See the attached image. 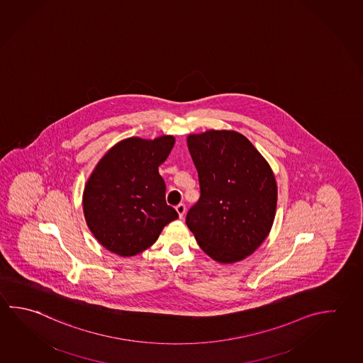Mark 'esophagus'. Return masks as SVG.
<instances>
[{"label": "esophagus", "instance_id": "34e87169", "mask_svg": "<svg viewBox=\"0 0 363 363\" xmlns=\"http://www.w3.org/2000/svg\"><path fill=\"white\" fill-rule=\"evenodd\" d=\"M176 210H177V213H179V218H184V213H186V206H184V203H179V205L176 206Z\"/></svg>", "mask_w": 363, "mask_h": 363}]
</instances>
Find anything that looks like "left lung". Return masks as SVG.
I'll return each mask as SVG.
<instances>
[{"instance_id": "1", "label": "left lung", "mask_w": 363, "mask_h": 363, "mask_svg": "<svg viewBox=\"0 0 363 363\" xmlns=\"http://www.w3.org/2000/svg\"><path fill=\"white\" fill-rule=\"evenodd\" d=\"M200 197L186 216L199 246L229 264L252 254L267 238L277 208L273 171L254 145L235 131L190 135Z\"/></svg>"}]
</instances>
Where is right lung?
Wrapping results in <instances>:
<instances>
[{
    "label": "right lung",
    "instance_id": "right-lung-1",
    "mask_svg": "<svg viewBox=\"0 0 363 363\" xmlns=\"http://www.w3.org/2000/svg\"><path fill=\"white\" fill-rule=\"evenodd\" d=\"M174 145L173 136L130 138L109 149L84 190V214L91 233L111 252L134 256L158 240L179 218L166 203L158 167Z\"/></svg>",
    "mask_w": 363,
    "mask_h": 363
}]
</instances>
